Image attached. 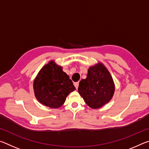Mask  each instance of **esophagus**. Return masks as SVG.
Returning <instances> with one entry per match:
<instances>
[{"instance_id": "obj_1", "label": "esophagus", "mask_w": 149, "mask_h": 149, "mask_svg": "<svg viewBox=\"0 0 149 149\" xmlns=\"http://www.w3.org/2000/svg\"><path fill=\"white\" fill-rule=\"evenodd\" d=\"M74 86L75 87V88H76V89H77L78 86H79V82H75V83H74Z\"/></svg>"}]
</instances>
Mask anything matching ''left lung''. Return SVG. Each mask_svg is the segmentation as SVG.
Wrapping results in <instances>:
<instances>
[{
	"label": "left lung",
	"mask_w": 149,
	"mask_h": 149,
	"mask_svg": "<svg viewBox=\"0 0 149 149\" xmlns=\"http://www.w3.org/2000/svg\"><path fill=\"white\" fill-rule=\"evenodd\" d=\"M78 92L89 107L99 108L112 99L114 81L107 69L99 64L88 70L86 79L79 82Z\"/></svg>",
	"instance_id": "8db88e82"
}]
</instances>
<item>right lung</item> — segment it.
<instances>
[{"label":"right lung","mask_w":149,"mask_h":149,"mask_svg":"<svg viewBox=\"0 0 149 149\" xmlns=\"http://www.w3.org/2000/svg\"><path fill=\"white\" fill-rule=\"evenodd\" d=\"M33 89L37 100L47 107L57 108L75 87L62 67L50 61L40 70L34 80Z\"/></svg>","instance_id":"1"}]
</instances>
